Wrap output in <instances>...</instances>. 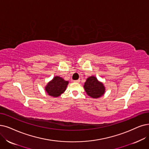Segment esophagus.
I'll return each instance as SVG.
<instances>
[{"label": "esophagus", "instance_id": "1", "mask_svg": "<svg viewBox=\"0 0 149 149\" xmlns=\"http://www.w3.org/2000/svg\"><path fill=\"white\" fill-rule=\"evenodd\" d=\"M80 82V79H78V80H75V81H74V82H77V83H78V82Z\"/></svg>", "mask_w": 149, "mask_h": 149}]
</instances>
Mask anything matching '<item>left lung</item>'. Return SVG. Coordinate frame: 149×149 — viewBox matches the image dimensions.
<instances>
[{
  "label": "left lung",
  "mask_w": 149,
  "mask_h": 149,
  "mask_svg": "<svg viewBox=\"0 0 149 149\" xmlns=\"http://www.w3.org/2000/svg\"><path fill=\"white\" fill-rule=\"evenodd\" d=\"M84 88L88 96L95 99L102 97L106 92L103 83L98 81L94 76L88 77L86 79Z\"/></svg>",
  "instance_id": "8db88e82"
}]
</instances>
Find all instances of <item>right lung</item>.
Returning <instances> with one entry per match:
<instances>
[{"mask_svg": "<svg viewBox=\"0 0 149 149\" xmlns=\"http://www.w3.org/2000/svg\"><path fill=\"white\" fill-rule=\"evenodd\" d=\"M68 83V81H65L61 77L56 76L45 87V92L49 96L58 97L66 91Z\"/></svg>", "mask_w": 149, "mask_h": 149, "instance_id": "1", "label": "right lung"}]
</instances>
